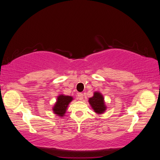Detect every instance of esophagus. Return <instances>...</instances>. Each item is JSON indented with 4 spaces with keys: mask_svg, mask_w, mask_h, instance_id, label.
<instances>
[{
    "mask_svg": "<svg viewBox=\"0 0 160 160\" xmlns=\"http://www.w3.org/2000/svg\"><path fill=\"white\" fill-rule=\"evenodd\" d=\"M77 99H79V100L83 99V94L81 93H78V95H77Z\"/></svg>",
    "mask_w": 160,
    "mask_h": 160,
    "instance_id": "esophagus-1",
    "label": "esophagus"
}]
</instances>
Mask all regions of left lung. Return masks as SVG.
I'll use <instances>...</instances> for the list:
<instances>
[{"label":"left lung","mask_w":160,"mask_h":160,"mask_svg":"<svg viewBox=\"0 0 160 160\" xmlns=\"http://www.w3.org/2000/svg\"><path fill=\"white\" fill-rule=\"evenodd\" d=\"M89 102L95 112L98 114L104 113L107 108L105 105L103 96L99 92H95L93 96L89 99Z\"/></svg>","instance_id":"obj_1"}]
</instances>
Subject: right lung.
<instances>
[{
    "label": "right lung",
    "mask_w": 160,
    "mask_h": 160,
    "mask_svg": "<svg viewBox=\"0 0 160 160\" xmlns=\"http://www.w3.org/2000/svg\"><path fill=\"white\" fill-rule=\"evenodd\" d=\"M73 99L71 96L60 95L57 97V102L55 103L54 107L52 108V111L54 113L59 117L64 116L67 109L69 104L71 101Z\"/></svg>",
    "instance_id": "1"
}]
</instances>
